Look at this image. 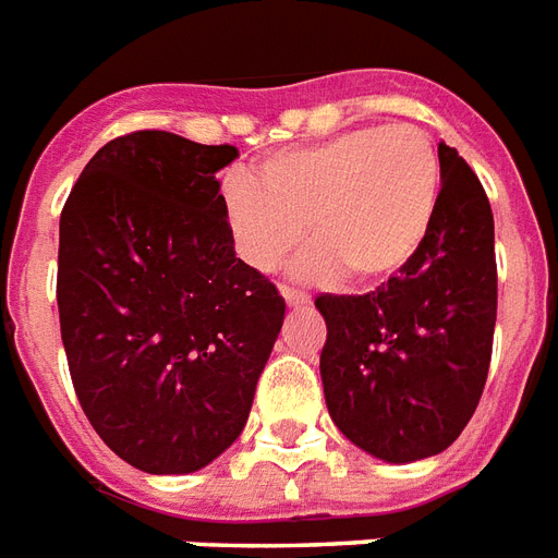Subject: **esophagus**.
I'll list each match as a JSON object with an SVG mask.
<instances>
[{"mask_svg":"<svg viewBox=\"0 0 558 558\" xmlns=\"http://www.w3.org/2000/svg\"><path fill=\"white\" fill-rule=\"evenodd\" d=\"M280 295H283V301H287L289 306H304V304H310V295H306V292H301V289L280 287Z\"/></svg>","mask_w":558,"mask_h":558,"instance_id":"1","label":"esophagus"}]
</instances>
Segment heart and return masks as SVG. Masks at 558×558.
<instances>
[{"mask_svg": "<svg viewBox=\"0 0 558 558\" xmlns=\"http://www.w3.org/2000/svg\"><path fill=\"white\" fill-rule=\"evenodd\" d=\"M440 159L414 124L359 126L327 142L289 147L263 161L257 179L231 173L222 210L254 269L275 271L304 240L301 269L371 287L393 278L432 231Z\"/></svg>", "mask_w": 558, "mask_h": 558, "instance_id": "obj_1", "label": "heart"}]
</instances>
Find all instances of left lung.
<instances>
[{"instance_id": "obj_1", "label": "left lung", "mask_w": 558, "mask_h": 558, "mask_svg": "<svg viewBox=\"0 0 558 558\" xmlns=\"http://www.w3.org/2000/svg\"><path fill=\"white\" fill-rule=\"evenodd\" d=\"M420 252L367 295H318L322 381L332 423L388 463L449 449L475 414L493 359L495 222L475 170L449 144Z\"/></svg>"}]
</instances>
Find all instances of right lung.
<instances>
[{
	"label": "right lung",
	"mask_w": 558,
	"mask_h": 558,
	"mask_svg": "<svg viewBox=\"0 0 558 558\" xmlns=\"http://www.w3.org/2000/svg\"><path fill=\"white\" fill-rule=\"evenodd\" d=\"M240 153L165 130L104 144L60 214L57 310L100 440L150 475L240 437L287 304L234 252L217 173Z\"/></svg>",
	"instance_id": "right-lung-1"
}]
</instances>
